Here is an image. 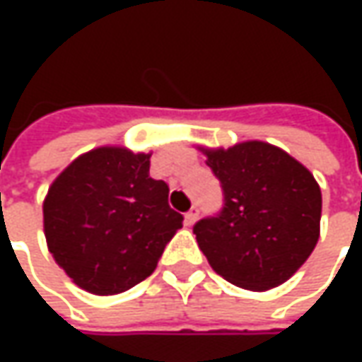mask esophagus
<instances>
[{
	"label": "esophagus",
	"mask_w": 362,
	"mask_h": 362,
	"mask_svg": "<svg viewBox=\"0 0 362 362\" xmlns=\"http://www.w3.org/2000/svg\"><path fill=\"white\" fill-rule=\"evenodd\" d=\"M197 217H199V209H197V207H191L187 214H185V223H187V226H193V223L197 221Z\"/></svg>",
	"instance_id": "esophagus-1"
}]
</instances>
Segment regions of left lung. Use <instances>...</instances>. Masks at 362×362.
Here are the masks:
<instances>
[{
  "label": "left lung",
  "mask_w": 362,
  "mask_h": 362,
  "mask_svg": "<svg viewBox=\"0 0 362 362\" xmlns=\"http://www.w3.org/2000/svg\"><path fill=\"white\" fill-rule=\"evenodd\" d=\"M203 153L223 189L221 211L193 226L209 266L247 290L284 284L320 235L316 179L286 151L262 141Z\"/></svg>",
  "instance_id": "8db88e82"
}]
</instances>
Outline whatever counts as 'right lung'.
I'll list each match as a JSON object with an SVG mask.
<instances>
[{"instance_id": "right-lung-1", "label": "right lung", "mask_w": 362, "mask_h": 362, "mask_svg": "<svg viewBox=\"0 0 362 362\" xmlns=\"http://www.w3.org/2000/svg\"><path fill=\"white\" fill-rule=\"evenodd\" d=\"M151 155L98 146L72 160L44 199L49 254L82 290L120 294L151 276L183 216L148 175Z\"/></svg>"}]
</instances>
